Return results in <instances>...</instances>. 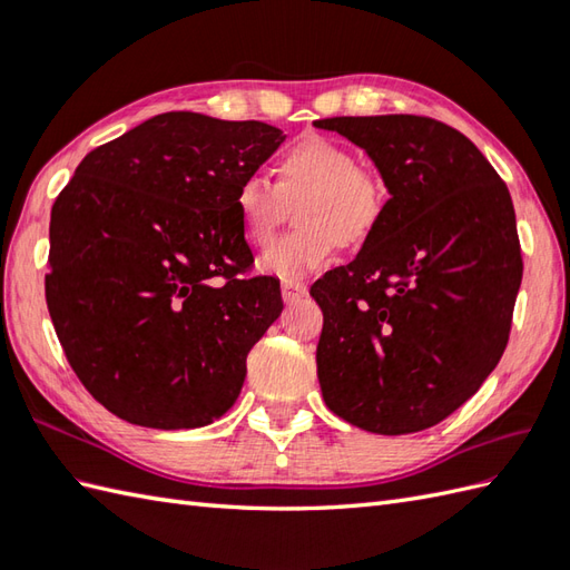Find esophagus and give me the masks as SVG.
<instances>
[{"label": "esophagus", "mask_w": 570, "mask_h": 570, "mask_svg": "<svg viewBox=\"0 0 570 570\" xmlns=\"http://www.w3.org/2000/svg\"><path fill=\"white\" fill-rule=\"evenodd\" d=\"M308 294V286L304 282H284L282 284V296L286 304H296Z\"/></svg>", "instance_id": "1"}]
</instances>
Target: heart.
Instances as JSON below:
<instances>
[{
	"label": "heart",
	"instance_id": "b5f03b06",
	"mask_svg": "<svg viewBox=\"0 0 570 570\" xmlns=\"http://www.w3.org/2000/svg\"><path fill=\"white\" fill-rule=\"evenodd\" d=\"M274 184L247 176L235 190L242 233L264 247L294 205L296 227L274 239L262 266L278 278H298L333 257L337 245L357 247L374 235L386 213L384 178L360 166L355 154L325 137H304L278 154Z\"/></svg>",
	"mask_w": 570,
	"mask_h": 570
}]
</instances>
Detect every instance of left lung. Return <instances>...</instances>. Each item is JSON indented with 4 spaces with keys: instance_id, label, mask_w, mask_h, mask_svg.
<instances>
[{
    "instance_id": "1",
    "label": "left lung",
    "mask_w": 570,
    "mask_h": 570,
    "mask_svg": "<svg viewBox=\"0 0 570 570\" xmlns=\"http://www.w3.org/2000/svg\"><path fill=\"white\" fill-rule=\"evenodd\" d=\"M365 149L386 213L347 266L321 276L316 350L325 404L382 435L431 429L498 367L522 284L504 180L458 129L419 115L331 117Z\"/></svg>"
}]
</instances>
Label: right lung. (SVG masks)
Instances as JSON below:
<instances>
[{
	"mask_svg": "<svg viewBox=\"0 0 570 570\" xmlns=\"http://www.w3.org/2000/svg\"><path fill=\"white\" fill-rule=\"evenodd\" d=\"M282 129L156 115L92 149L51 210L46 304L72 372L115 416L198 429L235 404L247 355L284 304L235 190Z\"/></svg>",
	"mask_w": 570,
	"mask_h": 570,
	"instance_id": "obj_1",
	"label": "right lung"
}]
</instances>
